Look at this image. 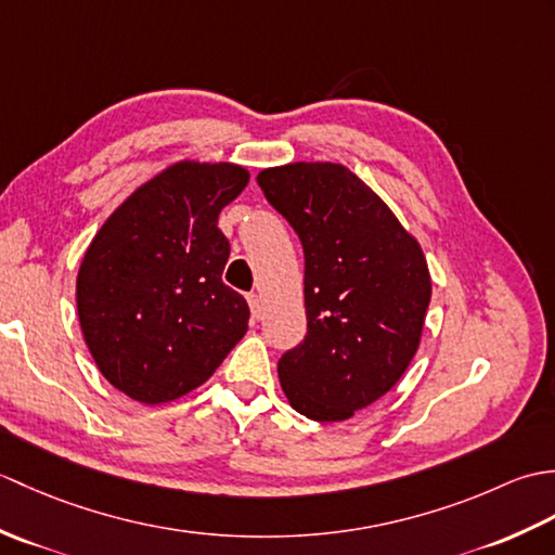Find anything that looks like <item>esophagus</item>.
<instances>
[{
    "label": "esophagus",
    "mask_w": 555,
    "mask_h": 555,
    "mask_svg": "<svg viewBox=\"0 0 555 555\" xmlns=\"http://www.w3.org/2000/svg\"><path fill=\"white\" fill-rule=\"evenodd\" d=\"M247 302H250L253 320H259V317H262V298H259L257 293H247Z\"/></svg>",
    "instance_id": "34e87169"
}]
</instances>
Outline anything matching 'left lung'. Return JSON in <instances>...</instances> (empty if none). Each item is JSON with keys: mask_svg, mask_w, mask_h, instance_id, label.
Masks as SVG:
<instances>
[{"mask_svg": "<svg viewBox=\"0 0 555 555\" xmlns=\"http://www.w3.org/2000/svg\"><path fill=\"white\" fill-rule=\"evenodd\" d=\"M257 183L305 253L308 334L281 356V388L305 417L348 420L415 358L431 300L427 259L344 164L293 162L259 171Z\"/></svg>", "mask_w": 555, "mask_h": 555, "instance_id": "left-lung-1", "label": "left lung"}]
</instances>
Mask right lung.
I'll list each match as a JSON object with an SVG mask.
<instances>
[{"instance_id": "right-lung-1", "label": "right lung", "mask_w": 555, "mask_h": 555, "mask_svg": "<svg viewBox=\"0 0 555 555\" xmlns=\"http://www.w3.org/2000/svg\"><path fill=\"white\" fill-rule=\"evenodd\" d=\"M247 181L231 162H176L112 211L82 257V338L138 403L191 393L247 332L250 308L221 281L231 245L217 227Z\"/></svg>"}]
</instances>
